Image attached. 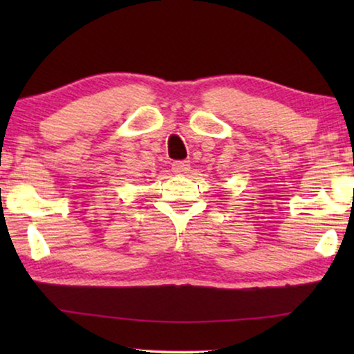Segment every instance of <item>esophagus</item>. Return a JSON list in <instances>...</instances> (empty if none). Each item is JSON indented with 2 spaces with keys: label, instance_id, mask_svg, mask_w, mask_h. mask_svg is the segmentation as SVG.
Segmentation results:
<instances>
[{
  "label": "esophagus",
  "instance_id": "obj_1",
  "mask_svg": "<svg viewBox=\"0 0 354 354\" xmlns=\"http://www.w3.org/2000/svg\"><path fill=\"white\" fill-rule=\"evenodd\" d=\"M188 169H190V162H188V161L172 162V172L174 174H187Z\"/></svg>",
  "mask_w": 354,
  "mask_h": 354
}]
</instances>
